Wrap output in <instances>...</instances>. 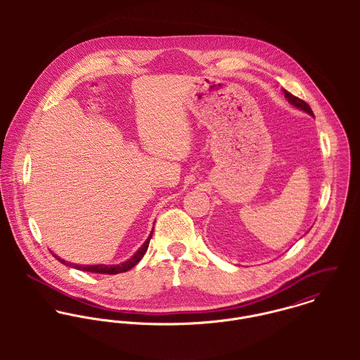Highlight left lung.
I'll list each match as a JSON object with an SVG mask.
<instances>
[{"instance_id": "obj_1", "label": "left lung", "mask_w": 360, "mask_h": 360, "mask_svg": "<svg viewBox=\"0 0 360 360\" xmlns=\"http://www.w3.org/2000/svg\"><path fill=\"white\" fill-rule=\"evenodd\" d=\"M283 91H284V97L287 98L288 103H291L292 106H295V108L300 109V110L307 112L310 116H313V112H311V109H310V106H309L308 103H305V101H302V100H300V98H297V97H294V96L290 94L287 90H283Z\"/></svg>"}]
</instances>
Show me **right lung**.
Segmentation results:
<instances>
[{"label":"right lung","instance_id":"obj_1","mask_svg":"<svg viewBox=\"0 0 360 360\" xmlns=\"http://www.w3.org/2000/svg\"><path fill=\"white\" fill-rule=\"evenodd\" d=\"M153 231H154V229H153ZM153 231L148 236V238L146 240V243L134 252L133 257L122 262V263H119V264H76V263L66 262L65 259H60L55 254H52V255H53V257H56V260L63 263L65 266H70V267H75V269H79V270H83V271H91V273H100V274H119V273H124V271L130 270L131 267H134L141 260V257H144V254L148 250L150 240L153 237Z\"/></svg>","mask_w":360,"mask_h":360}]
</instances>
